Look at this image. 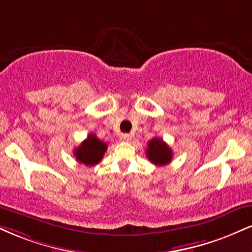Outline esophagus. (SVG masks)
I'll list each match as a JSON object with an SVG mask.
<instances>
[{
    "mask_svg": "<svg viewBox=\"0 0 252 252\" xmlns=\"http://www.w3.org/2000/svg\"><path fill=\"white\" fill-rule=\"evenodd\" d=\"M120 139L122 142H129L130 139H131V136H130L129 134H122V135H121Z\"/></svg>",
    "mask_w": 252,
    "mask_h": 252,
    "instance_id": "34e87169",
    "label": "esophagus"
}]
</instances>
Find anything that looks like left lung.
Instances as JSON below:
<instances>
[{
    "instance_id": "left-lung-1",
    "label": "left lung",
    "mask_w": 252,
    "mask_h": 252,
    "mask_svg": "<svg viewBox=\"0 0 252 252\" xmlns=\"http://www.w3.org/2000/svg\"><path fill=\"white\" fill-rule=\"evenodd\" d=\"M145 155L151 163L162 166L171 162L172 150L163 139L154 137L148 142V149L145 151Z\"/></svg>"
}]
</instances>
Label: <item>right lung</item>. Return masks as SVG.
<instances>
[{
	"label": "right lung",
	"instance_id": "obj_1",
	"mask_svg": "<svg viewBox=\"0 0 252 252\" xmlns=\"http://www.w3.org/2000/svg\"><path fill=\"white\" fill-rule=\"evenodd\" d=\"M107 148V143L97 138L95 134H89L80 147L74 150V156L82 164L93 166L101 162Z\"/></svg>",
	"mask_w": 252,
	"mask_h": 252
}]
</instances>
